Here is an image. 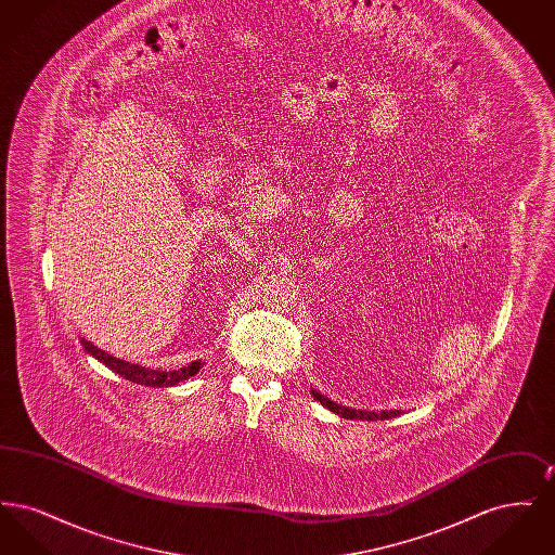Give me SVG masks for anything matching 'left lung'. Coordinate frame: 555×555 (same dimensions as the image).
Wrapping results in <instances>:
<instances>
[{
    "mask_svg": "<svg viewBox=\"0 0 555 555\" xmlns=\"http://www.w3.org/2000/svg\"><path fill=\"white\" fill-rule=\"evenodd\" d=\"M312 396L314 399H318L322 405H326L331 412H335V414H339V416H344V418H360V421H385V418H391V416H399V412H393V410H387V412H380V414H376V412H360V410H349V408H345V405H339V403H335V401H331L328 397L320 396L318 391H312Z\"/></svg>",
    "mask_w": 555,
    "mask_h": 555,
    "instance_id": "8db88e82",
    "label": "left lung"
}]
</instances>
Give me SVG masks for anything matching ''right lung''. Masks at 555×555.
Here are the masks:
<instances>
[{"label":"right lung","instance_id":"add662e5","mask_svg":"<svg viewBox=\"0 0 555 555\" xmlns=\"http://www.w3.org/2000/svg\"><path fill=\"white\" fill-rule=\"evenodd\" d=\"M80 344H82L87 353H91L93 358L104 362L107 369L114 370L116 374L125 376L131 383L145 385V387H172V385L185 380L189 376L197 374L199 369H202V362H191V364H186L181 370H168V372L166 370L145 369V366H139V364H129V362H125L120 358H114V356H109L107 351L95 347V345L87 341V339H80Z\"/></svg>","mask_w":555,"mask_h":555}]
</instances>
